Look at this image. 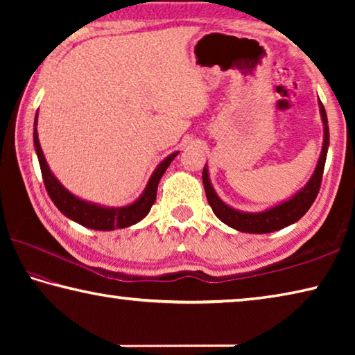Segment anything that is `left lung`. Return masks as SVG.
<instances>
[{"instance_id": "8db88e82", "label": "left lung", "mask_w": 355, "mask_h": 355, "mask_svg": "<svg viewBox=\"0 0 355 355\" xmlns=\"http://www.w3.org/2000/svg\"><path fill=\"white\" fill-rule=\"evenodd\" d=\"M320 111H321V117L324 123V144H322L321 156H320V161H318L316 169L313 172V175H311V178L309 180V183L304 186V189H300L296 196L291 197L290 200L280 203L277 207L269 208L266 211H261V213H243V211H238L235 208L225 205V203L222 202L218 197V194L214 192L211 183H209L207 166L203 167L202 180H203V186H205L208 203L209 207H211L213 213L218 216L224 224L244 233H271L294 224V222H297L305 213L309 211V208L311 207V203L315 202L318 192H320V188H321L324 164H326V156H327V148H329L327 114L321 101H320Z\"/></svg>"}]
</instances>
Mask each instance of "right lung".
<instances>
[{"label":"right lung","mask_w":355,"mask_h":355,"mask_svg":"<svg viewBox=\"0 0 355 355\" xmlns=\"http://www.w3.org/2000/svg\"><path fill=\"white\" fill-rule=\"evenodd\" d=\"M35 125H37V116H35V120H34V147H35V153H37L42 178H44L48 196H50L53 203H55L59 211H61L64 216H67L69 219L75 220L84 227L94 228V230L110 232V230H114V228H125L146 218L150 211V208H152V205L156 200V191H158V183L161 177L164 175V172L172 163V159L178 155V152L172 153L171 156H167L163 163L156 167V171L152 173L146 189L142 192V196L135 203L122 208H105V207L95 205V203L78 199V197L70 194V192L58 182L56 177L53 175L50 167H48L45 161L44 152H42L40 148Z\"/></svg>","instance_id":"1"}]
</instances>
